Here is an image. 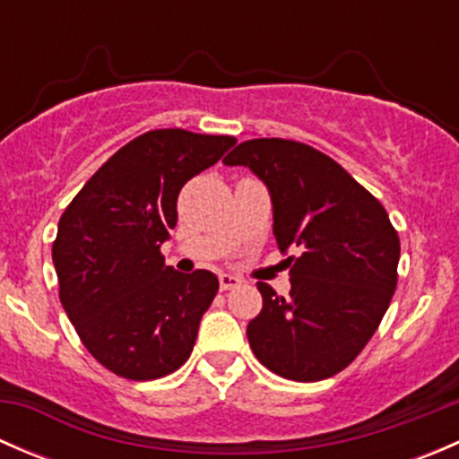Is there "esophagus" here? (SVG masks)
<instances>
[{
  "instance_id": "esophagus-1",
  "label": "esophagus",
  "mask_w": 459,
  "mask_h": 459,
  "mask_svg": "<svg viewBox=\"0 0 459 459\" xmlns=\"http://www.w3.org/2000/svg\"><path fill=\"white\" fill-rule=\"evenodd\" d=\"M242 284L238 275H230V273H220V289L221 290H230V289H238Z\"/></svg>"
}]
</instances>
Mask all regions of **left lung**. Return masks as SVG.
<instances>
[{
	"instance_id": "1",
	"label": "left lung",
	"mask_w": 459,
	"mask_h": 459,
	"mask_svg": "<svg viewBox=\"0 0 459 459\" xmlns=\"http://www.w3.org/2000/svg\"><path fill=\"white\" fill-rule=\"evenodd\" d=\"M271 191L273 233L290 266V293L257 281L264 307L248 322L268 371L319 382L344 371L377 331L397 286L400 238L386 208L335 160L308 143L262 137L235 146Z\"/></svg>"
}]
</instances>
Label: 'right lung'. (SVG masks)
Wrapping results in <instances>:
<instances>
[{
	"label": "right lung",
	"mask_w": 459,
	"mask_h": 459,
	"mask_svg": "<svg viewBox=\"0 0 459 459\" xmlns=\"http://www.w3.org/2000/svg\"><path fill=\"white\" fill-rule=\"evenodd\" d=\"M235 137L157 128L100 166L64 211L53 242L59 299L88 353L119 377L178 371L217 295L211 271L166 266L184 184L215 164Z\"/></svg>",
	"instance_id": "add662e5"
}]
</instances>
